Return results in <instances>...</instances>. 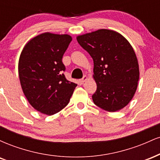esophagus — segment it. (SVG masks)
<instances>
[{"instance_id":"34e87169","label":"esophagus","mask_w":160,"mask_h":160,"mask_svg":"<svg viewBox=\"0 0 160 160\" xmlns=\"http://www.w3.org/2000/svg\"><path fill=\"white\" fill-rule=\"evenodd\" d=\"M88 80V77L86 76V75H85V76H84L83 78H82L81 80H80V81H81V82H82V83H83V82H85V81H86V80Z\"/></svg>"}]
</instances>
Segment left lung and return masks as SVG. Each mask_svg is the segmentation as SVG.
Instances as JSON below:
<instances>
[{"label": "left lung", "mask_w": 160, "mask_h": 160, "mask_svg": "<svg viewBox=\"0 0 160 160\" xmlns=\"http://www.w3.org/2000/svg\"><path fill=\"white\" fill-rule=\"evenodd\" d=\"M77 40L93 59L97 84L93 102L109 112L122 109L132 99L140 75L132 45L120 33L109 29L78 35Z\"/></svg>", "instance_id": "8db88e82"}]
</instances>
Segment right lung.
<instances>
[{
    "label": "right lung",
    "instance_id": "obj_1",
    "mask_svg": "<svg viewBox=\"0 0 160 160\" xmlns=\"http://www.w3.org/2000/svg\"><path fill=\"white\" fill-rule=\"evenodd\" d=\"M72 38L45 32L25 44L19 60L23 93L34 109L46 115L59 112L68 104L78 84L65 78L62 57Z\"/></svg>",
    "mask_w": 160,
    "mask_h": 160
}]
</instances>
